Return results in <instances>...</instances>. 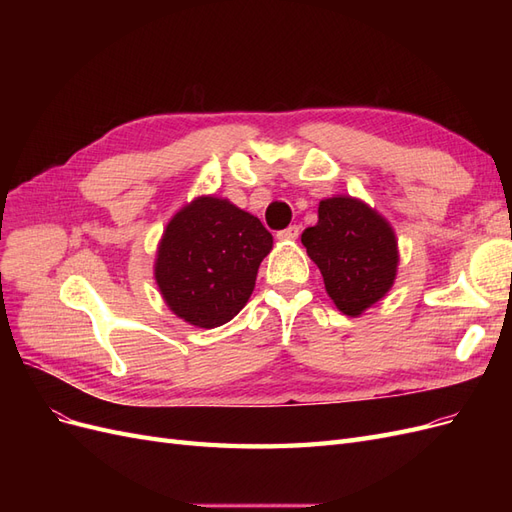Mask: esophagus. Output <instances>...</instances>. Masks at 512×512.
<instances>
[{"instance_id": "esophagus-1", "label": "esophagus", "mask_w": 512, "mask_h": 512, "mask_svg": "<svg viewBox=\"0 0 512 512\" xmlns=\"http://www.w3.org/2000/svg\"><path fill=\"white\" fill-rule=\"evenodd\" d=\"M297 237H299V226H288L277 232V239L280 241H294Z\"/></svg>"}]
</instances>
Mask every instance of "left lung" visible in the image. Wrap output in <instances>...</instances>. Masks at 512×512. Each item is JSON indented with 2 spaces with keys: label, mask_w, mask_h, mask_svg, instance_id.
Instances as JSON below:
<instances>
[{
  "label": "left lung",
  "mask_w": 512,
  "mask_h": 512,
  "mask_svg": "<svg viewBox=\"0 0 512 512\" xmlns=\"http://www.w3.org/2000/svg\"><path fill=\"white\" fill-rule=\"evenodd\" d=\"M301 241L322 273L324 290L339 312L359 318L395 284L399 247L391 222L365 200L322 198L316 226Z\"/></svg>",
  "instance_id": "left-lung-1"
}]
</instances>
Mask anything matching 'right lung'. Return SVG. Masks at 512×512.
Listing matches in <instances>:
<instances>
[{
	"label": "right lung",
	"instance_id": "right-lung-1",
	"mask_svg": "<svg viewBox=\"0 0 512 512\" xmlns=\"http://www.w3.org/2000/svg\"><path fill=\"white\" fill-rule=\"evenodd\" d=\"M271 232L228 198L203 194L168 220L153 277L170 312L198 329L222 327L250 301Z\"/></svg>",
	"mask_w": 512,
	"mask_h": 512
}]
</instances>
